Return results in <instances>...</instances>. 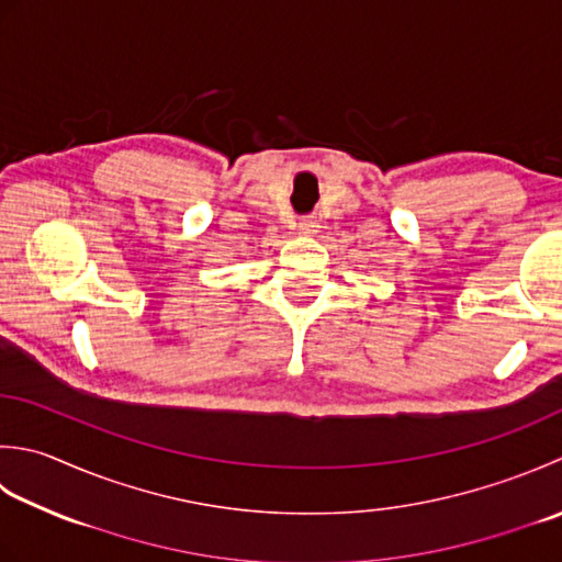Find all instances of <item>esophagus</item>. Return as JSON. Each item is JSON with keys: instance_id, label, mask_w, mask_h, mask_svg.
Returning a JSON list of instances; mask_svg holds the SVG:
<instances>
[{"instance_id": "obj_1", "label": "esophagus", "mask_w": 562, "mask_h": 562, "mask_svg": "<svg viewBox=\"0 0 562 562\" xmlns=\"http://www.w3.org/2000/svg\"><path fill=\"white\" fill-rule=\"evenodd\" d=\"M316 228H318V224H316V218H314V216H304V218H300V234H302V236H312V234H316Z\"/></svg>"}]
</instances>
